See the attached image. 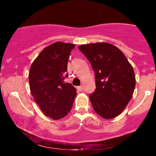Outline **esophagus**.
<instances>
[{
    "mask_svg": "<svg viewBox=\"0 0 156 156\" xmlns=\"http://www.w3.org/2000/svg\"><path fill=\"white\" fill-rule=\"evenodd\" d=\"M78 90L80 91H82L84 90V87L83 86H79V87H78Z\"/></svg>",
    "mask_w": 156,
    "mask_h": 156,
    "instance_id": "esophagus-1",
    "label": "esophagus"
}]
</instances>
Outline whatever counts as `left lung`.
<instances>
[{
  "label": "left lung",
  "mask_w": 156,
  "mask_h": 156,
  "mask_svg": "<svg viewBox=\"0 0 156 156\" xmlns=\"http://www.w3.org/2000/svg\"><path fill=\"white\" fill-rule=\"evenodd\" d=\"M95 72L96 89L89 95L94 111L106 119L120 115L131 99L136 80L124 53L108 43L78 47Z\"/></svg>",
  "instance_id": "left-lung-1"
}]
</instances>
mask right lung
<instances>
[{"instance_id":"1","label":"right lung","mask_w":156,"mask_h":156,"mask_svg":"<svg viewBox=\"0 0 156 156\" xmlns=\"http://www.w3.org/2000/svg\"><path fill=\"white\" fill-rule=\"evenodd\" d=\"M72 44L56 42L44 49L30 68V90L44 114L53 119L65 117L70 112L76 90L64 80Z\"/></svg>"}]
</instances>
